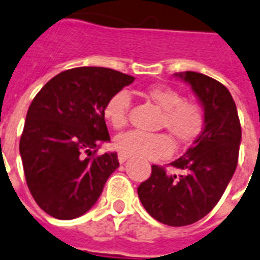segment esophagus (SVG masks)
Wrapping results in <instances>:
<instances>
[{
  "instance_id": "34e87169",
  "label": "esophagus",
  "mask_w": 260,
  "mask_h": 260,
  "mask_svg": "<svg viewBox=\"0 0 260 260\" xmlns=\"http://www.w3.org/2000/svg\"><path fill=\"white\" fill-rule=\"evenodd\" d=\"M117 159H119V161L121 164L125 163L126 159H128V155H125V153H121V152H119V155H117Z\"/></svg>"
}]
</instances>
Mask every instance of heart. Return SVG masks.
<instances>
[{
    "instance_id": "heart-1",
    "label": "heart",
    "mask_w": 260,
    "mask_h": 260,
    "mask_svg": "<svg viewBox=\"0 0 260 260\" xmlns=\"http://www.w3.org/2000/svg\"><path fill=\"white\" fill-rule=\"evenodd\" d=\"M143 94L163 111L160 128H166L176 143L181 145L189 144L202 134L206 124V115L200 104L183 100L180 92L168 85H149L143 90ZM129 107L131 96L125 90H120L107 101L104 117L112 128L121 129L126 125ZM115 147L128 156L143 160H157L172 153L174 141L166 134L131 131L116 137Z\"/></svg>"
}]
</instances>
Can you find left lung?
Wrapping results in <instances>:
<instances>
[{
  "mask_svg": "<svg viewBox=\"0 0 260 260\" xmlns=\"http://www.w3.org/2000/svg\"><path fill=\"white\" fill-rule=\"evenodd\" d=\"M175 76L191 85L203 105L206 124L184 155L170 164L183 172L176 176L152 166L137 193L152 218L181 227L204 218L220 200L238 166L242 128L235 101L223 84L198 72Z\"/></svg>",
  "mask_w": 260,
  "mask_h": 260,
  "instance_id": "obj_1",
  "label": "left lung"
}]
</instances>
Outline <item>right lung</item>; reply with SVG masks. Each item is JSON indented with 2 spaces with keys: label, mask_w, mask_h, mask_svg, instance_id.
Returning <instances> with one entry per match:
<instances>
[{
  "label": "right lung",
  "mask_w": 260,
  "mask_h": 260,
  "mask_svg": "<svg viewBox=\"0 0 260 260\" xmlns=\"http://www.w3.org/2000/svg\"><path fill=\"white\" fill-rule=\"evenodd\" d=\"M135 77L101 67L54 76L27 109L20 153L27 188L40 208L61 220L84 215L119 167L117 153L96 156L109 141L107 101Z\"/></svg>",
  "instance_id": "1"
}]
</instances>
